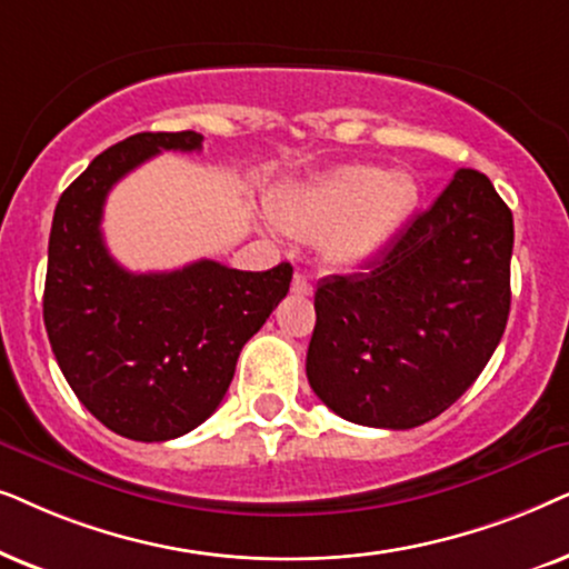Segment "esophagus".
I'll return each instance as SVG.
<instances>
[{"label":"esophagus","instance_id":"obj_1","mask_svg":"<svg viewBox=\"0 0 569 569\" xmlns=\"http://www.w3.org/2000/svg\"><path fill=\"white\" fill-rule=\"evenodd\" d=\"M291 291L299 293V297H309V293H312V283H309L307 276H301V272H293Z\"/></svg>","mask_w":569,"mask_h":569}]
</instances>
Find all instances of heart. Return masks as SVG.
<instances>
[{"instance_id":"1","label":"heart","mask_w":569,"mask_h":569,"mask_svg":"<svg viewBox=\"0 0 569 569\" xmlns=\"http://www.w3.org/2000/svg\"><path fill=\"white\" fill-rule=\"evenodd\" d=\"M416 184L403 171L338 166L283 202L280 229L305 241L325 239V260L338 268L382 252L413 213Z\"/></svg>"}]
</instances>
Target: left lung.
<instances>
[{
  "mask_svg": "<svg viewBox=\"0 0 569 569\" xmlns=\"http://www.w3.org/2000/svg\"><path fill=\"white\" fill-rule=\"evenodd\" d=\"M512 213L460 169L367 272L322 278L307 377L340 419L413 429L476 382L510 315Z\"/></svg>",
  "mask_w": 569,
  "mask_h": 569,
  "instance_id": "obj_1",
  "label": "left lung"
}]
</instances>
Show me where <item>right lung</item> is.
I'll list each match as a JSON object with an SVG mask.
<instances>
[{"mask_svg":"<svg viewBox=\"0 0 569 569\" xmlns=\"http://www.w3.org/2000/svg\"><path fill=\"white\" fill-rule=\"evenodd\" d=\"M200 148L192 130L117 142L64 189L51 223L43 289L51 351L80 403L138 442L187 435L221 406L241 348L293 276L289 262L247 272L216 260L130 272L109 254L101 233L109 189L161 150Z\"/></svg>","mask_w":569,"mask_h":569,"instance_id":"1","label":"right lung"}]
</instances>
